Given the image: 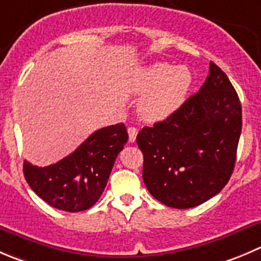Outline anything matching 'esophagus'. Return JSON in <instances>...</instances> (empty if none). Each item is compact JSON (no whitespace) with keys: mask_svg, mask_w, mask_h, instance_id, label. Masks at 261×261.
Instances as JSON below:
<instances>
[{"mask_svg":"<svg viewBox=\"0 0 261 261\" xmlns=\"http://www.w3.org/2000/svg\"><path fill=\"white\" fill-rule=\"evenodd\" d=\"M127 133H128V140H130V143H135L136 135H138V128L128 127Z\"/></svg>","mask_w":261,"mask_h":261,"instance_id":"1","label":"esophagus"}]
</instances>
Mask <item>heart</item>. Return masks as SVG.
<instances>
[{
    "instance_id": "obj_1",
    "label": "heart",
    "mask_w": 261,
    "mask_h": 261,
    "mask_svg": "<svg viewBox=\"0 0 261 261\" xmlns=\"http://www.w3.org/2000/svg\"><path fill=\"white\" fill-rule=\"evenodd\" d=\"M191 85V74L184 66L158 62L145 67L136 87L146 93L140 103V115L150 122L168 118L182 105Z\"/></svg>"
}]
</instances>
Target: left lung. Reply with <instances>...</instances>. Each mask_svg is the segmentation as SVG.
Wrapping results in <instances>:
<instances>
[{
	"label": "left lung",
	"mask_w": 261,
	"mask_h": 261,
	"mask_svg": "<svg viewBox=\"0 0 261 261\" xmlns=\"http://www.w3.org/2000/svg\"><path fill=\"white\" fill-rule=\"evenodd\" d=\"M241 128L239 95L227 75L211 62L196 94L168 118L139 131L146 189L171 208L205 203L231 178Z\"/></svg>",
	"instance_id": "8db88e82"
}]
</instances>
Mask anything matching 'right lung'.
Returning a JSON list of instances; mask_svg holds the SVG:
<instances>
[{"label":"right lung","mask_w":261,"mask_h":261,"mask_svg":"<svg viewBox=\"0 0 261 261\" xmlns=\"http://www.w3.org/2000/svg\"><path fill=\"white\" fill-rule=\"evenodd\" d=\"M127 139L123 123L103 127L57 163L38 167L24 161L25 179L53 208L70 213L87 211L105 191L116 158Z\"/></svg>","instance_id":"add662e5"}]
</instances>
